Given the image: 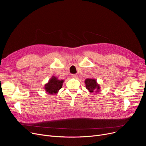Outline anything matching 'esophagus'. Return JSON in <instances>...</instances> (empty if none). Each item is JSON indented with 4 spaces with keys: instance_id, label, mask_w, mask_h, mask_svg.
<instances>
[{
    "instance_id": "1",
    "label": "esophagus",
    "mask_w": 146,
    "mask_h": 146,
    "mask_svg": "<svg viewBox=\"0 0 146 146\" xmlns=\"http://www.w3.org/2000/svg\"><path fill=\"white\" fill-rule=\"evenodd\" d=\"M72 78H73L74 79H76L78 78V75L76 74H72Z\"/></svg>"
}]
</instances>
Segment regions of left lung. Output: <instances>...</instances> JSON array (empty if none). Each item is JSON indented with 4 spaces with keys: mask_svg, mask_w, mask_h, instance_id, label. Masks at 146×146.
<instances>
[{
    "mask_svg": "<svg viewBox=\"0 0 146 146\" xmlns=\"http://www.w3.org/2000/svg\"><path fill=\"white\" fill-rule=\"evenodd\" d=\"M86 89L90 92V93H92L94 92H99L100 91L101 87L99 84L97 83L96 79H86L85 81Z\"/></svg>",
    "mask_w": 146,
    "mask_h": 146,
    "instance_id": "left-lung-1",
    "label": "left lung"
}]
</instances>
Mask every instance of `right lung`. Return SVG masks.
I'll list each match as a JSON object with an SVG mask.
<instances>
[{"instance_id": "right-lung-1", "label": "right lung", "mask_w": 146, "mask_h": 146, "mask_svg": "<svg viewBox=\"0 0 146 146\" xmlns=\"http://www.w3.org/2000/svg\"><path fill=\"white\" fill-rule=\"evenodd\" d=\"M63 82V80H59L55 76H52L48 82L45 85V90L49 95L57 94L58 90L62 88Z\"/></svg>"}]
</instances>
